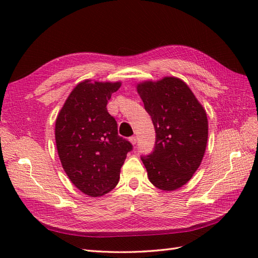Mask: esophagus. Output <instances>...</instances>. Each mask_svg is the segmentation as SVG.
Instances as JSON below:
<instances>
[{"label": "esophagus", "mask_w": 258, "mask_h": 258, "mask_svg": "<svg viewBox=\"0 0 258 258\" xmlns=\"http://www.w3.org/2000/svg\"><path fill=\"white\" fill-rule=\"evenodd\" d=\"M130 142H131V143H132L133 145H135L136 142H138V138H136V136H131V138H130Z\"/></svg>", "instance_id": "obj_1"}]
</instances>
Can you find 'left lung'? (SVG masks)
<instances>
[{
  "mask_svg": "<svg viewBox=\"0 0 258 258\" xmlns=\"http://www.w3.org/2000/svg\"><path fill=\"white\" fill-rule=\"evenodd\" d=\"M136 89L156 133L154 151L141 160L155 187L175 190L193 177L204 157L206 112L188 85L174 76L142 82Z\"/></svg>",
  "mask_w": 258,
  "mask_h": 258,
  "instance_id": "obj_1",
  "label": "left lung"
}]
</instances>
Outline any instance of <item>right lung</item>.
<instances>
[{
    "mask_svg": "<svg viewBox=\"0 0 258 258\" xmlns=\"http://www.w3.org/2000/svg\"><path fill=\"white\" fill-rule=\"evenodd\" d=\"M120 82L85 80L65 101L55 122V142L62 166L76 188L92 197L117 185L120 167L132 144L117 134L107 102Z\"/></svg>",
    "mask_w": 258,
    "mask_h": 258,
    "instance_id": "obj_1",
    "label": "right lung"
}]
</instances>
